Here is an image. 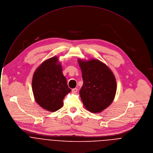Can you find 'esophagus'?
Instances as JSON below:
<instances>
[{"instance_id": "34e87169", "label": "esophagus", "mask_w": 153, "mask_h": 153, "mask_svg": "<svg viewBox=\"0 0 153 153\" xmlns=\"http://www.w3.org/2000/svg\"><path fill=\"white\" fill-rule=\"evenodd\" d=\"M77 91H78V89H77V88H74V89H72V92L74 93V94L76 93Z\"/></svg>"}]
</instances>
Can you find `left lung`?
Masks as SVG:
<instances>
[{"instance_id": "1", "label": "left lung", "mask_w": 153, "mask_h": 153, "mask_svg": "<svg viewBox=\"0 0 153 153\" xmlns=\"http://www.w3.org/2000/svg\"><path fill=\"white\" fill-rule=\"evenodd\" d=\"M78 62L83 80L79 91L82 103L91 112H101L111 105L115 98V76L105 64L98 59H78Z\"/></svg>"}]
</instances>
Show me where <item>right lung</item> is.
<instances>
[{
	"instance_id": "right-lung-1",
	"label": "right lung",
	"mask_w": 153,
	"mask_h": 153,
	"mask_svg": "<svg viewBox=\"0 0 153 153\" xmlns=\"http://www.w3.org/2000/svg\"><path fill=\"white\" fill-rule=\"evenodd\" d=\"M58 57L44 61L35 71L32 90L36 102L43 109L55 112L63 106V99L71 92Z\"/></svg>"
}]
</instances>
